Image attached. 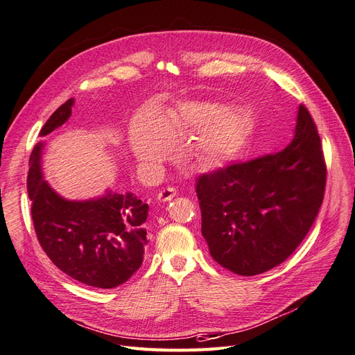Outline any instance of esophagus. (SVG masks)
Returning a JSON list of instances; mask_svg holds the SVG:
<instances>
[{
	"instance_id": "1",
	"label": "esophagus",
	"mask_w": 355,
	"mask_h": 355,
	"mask_svg": "<svg viewBox=\"0 0 355 355\" xmlns=\"http://www.w3.org/2000/svg\"><path fill=\"white\" fill-rule=\"evenodd\" d=\"M175 196H177V189L166 187V189H164V190H161L159 193H157V200L169 202V200H173Z\"/></svg>"
}]
</instances>
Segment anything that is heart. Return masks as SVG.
Returning <instances> with one entry per match:
<instances>
[{
	"instance_id": "1",
	"label": "heart",
	"mask_w": 355,
	"mask_h": 355,
	"mask_svg": "<svg viewBox=\"0 0 355 355\" xmlns=\"http://www.w3.org/2000/svg\"><path fill=\"white\" fill-rule=\"evenodd\" d=\"M252 121L239 107L215 101L182 102L155 121L139 118L130 130V149L140 165H153L168 146L184 140L181 155L198 169H216L237 157L250 136Z\"/></svg>"
}]
</instances>
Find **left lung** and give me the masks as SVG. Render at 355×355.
Masks as SVG:
<instances>
[{"mask_svg": "<svg viewBox=\"0 0 355 355\" xmlns=\"http://www.w3.org/2000/svg\"><path fill=\"white\" fill-rule=\"evenodd\" d=\"M324 186L320 137L300 105L294 139L284 150L199 177L202 235L211 256L243 277L281 265L311 228Z\"/></svg>", "mask_w": 355, "mask_h": 355, "instance_id": "1", "label": "left lung"}]
</instances>
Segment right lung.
I'll return each mask as SVG.
<instances>
[{
  "instance_id": "obj_1",
  "label": "right lung",
  "mask_w": 355,
  "mask_h": 355,
  "mask_svg": "<svg viewBox=\"0 0 355 355\" xmlns=\"http://www.w3.org/2000/svg\"><path fill=\"white\" fill-rule=\"evenodd\" d=\"M73 105L71 98L49 116L41 137L69 120ZM42 149L44 141L33 148L28 174L39 244L52 263L78 282L105 290L124 284L141 266L149 243L148 203L112 190L87 200L64 199L44 180Z\"/></svg>"
}]
</instances>
